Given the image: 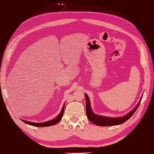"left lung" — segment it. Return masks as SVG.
<instances>
[{
  "label": "left lung",
  "instance_id": "left-lung-1",
  "mask_svg": "<svg viewBox=\"0 0 154 154\" xmlns=\"http://www.w3.org/2000/svg\"><path fill=\"white\" fill-rule=\"evenodd\" d=\"M85 96H86V115L88 119L91 122H93L94 124L98 126H115V125H121L122 123H124L125 122L128 121V119L132 117V115L134 113L135 111H136V109H138V106L140 105V103L142 98V96L140 100L138 105H136V107L133 109L132 111L128 112L127 115H126L123 116V117H121L112 118V117H103V116L95 114L91 110L90 99H89L88 95L86 94H85Z\"/></svg>",
  "mask_w": 154,
  "mask_h": 154
}]
</instances>
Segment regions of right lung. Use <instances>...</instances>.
Here are the masks:
<instances>
[{
  "instance_id": "add662e5",
  "label": "right lung",
  "mask_w": 154,
  "mask_h": 154,
  "mask_svg": "<svg viewBox=\"0 0 154 154\" xmlns=\"http://www.w3.org/2000/svg\"><path fill=\"white\" fill-rule=\"evenodd\" d=\"M64 104L63 105L62 110H61V112H60V114L58 115L55 119H53V120H51V121H46L44 122H39V123H37V122H32L26 121H23V120H22V121L23 122H24L26 124L32 125V126H38V127H44V126H53L54 125H56L57 123H58V122L60 121V119H62L63 113H64Z\"/></svg>"
}]
</instances>
